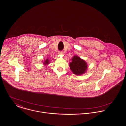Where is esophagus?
Instances as JSON below:
<instances>
[{
    "mask_svg": "<svg viewBox=\"0 0 126 126\" xmlns=\"http://www.w3.org/2000/svg\"><path fill=\"white\" fill-rule=\"evenodd\" d=\"M58 53H59V55H63V52H62V51H59Z\"/></svg>",
    "mask_w": 126,
    "mask_h": 126,
    "instance_id": "34e87169",
    "label": "esophagus"
}]
</instances>
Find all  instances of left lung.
Wrapping results in <instances>:
<instances>
[{
	"label": "left lung",
	"instance_id": "8db88e82",
	"mask_svg": "<svg viewBox=\"0 0 126 126\" xmlns=\"http://www.w3.org/2000/svg\"><path fill=\"white\" fill-rule=\"evenodd\" d=\"M72 62L69 63L70 68L73 73L76 75H81L85 73L87 69L86 62L78 56H74Z\"/></svg>",
	"mask_w": 126,
	"mask_h": 126
}]
</instances>
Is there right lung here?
<instances>
[{
    "instance_id": "obj_1",
    "label": "right lung",
    "mask_w": 126,
    "mask_h": 126,
    "mask_svg": "<svg viewBox=\"0 0 126 126\" xmlns=\"http://www.w3.org/2000/svg\"><path fill=\"white\" fill-rule=\"evenodd\" d=\"M49 63V60L48 59H47L45 61V62L43 63V64L45 65H47Z\"/></svg>"
}]
</instances>
